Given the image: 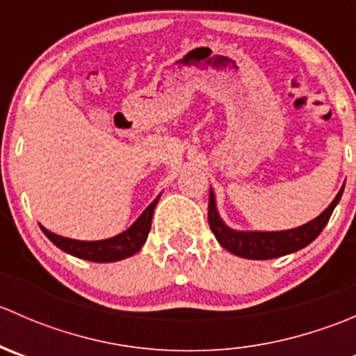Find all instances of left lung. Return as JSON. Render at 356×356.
<instances>
[{"label": "left lung", "mask_w": 356, "mask_h": 356, "mask_svg": "<svg viewBox=\"0 0 356 356\" xmlns=\"http://www.w3.org/2000/svg\"><path fill=\"white\" fill-rule=\"evenodd\" d=\"M344 186L337 193L336 198L329 204L327 210L322 211L317 218H314L308 224L301 227L289 229V231L279 232H239L232 231L222 222L218 217L217 207H215V196L210 191V200H208V224H210L211 232L215 234L217 241L231 253L238 254L243 258H251V260H268V258H277L282 254L294 253L301 248L308 246L318 234L325 224L331 218L334 208L339 203L341 195H343Z\"/></svg>", "instance_id": "obj_1"}]
</instances>
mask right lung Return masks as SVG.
<instances>
[{
    "label": "right lung",
    "instance_id": "1",
    "mask_svg": "<svg viewBox=\"0 0 356 356\" xmlns=\"http://www.w3.org/2000/svg\"><path fill=\"white\" fill-rule=\"evenodd\" d=\"M158 200H160V196L155 198V201L143 211L141 217L127 231L115 236V238L103 239V241H75V239H68L62 238L58 234H53V232L46 231L44 227L41 229L53 245H56L60 250L65 251V253L82 258V260L98 261V264L124 260V258L138 253L141 250V246L145 245L146 238L149 234V229H152L153 211H155Z\"/></svg>",
    "mask_w": 356,
    "mask_h": 356
}]
</instances>
